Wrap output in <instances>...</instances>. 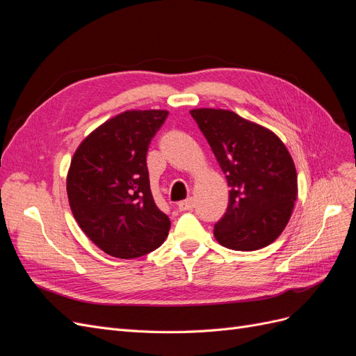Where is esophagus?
I'll list each match as a JSON object with an SVG mask.
<instances>
[{
    "mask_svg": "<svg viewBox=\"0 0 356 356\" xmlns=\"http://www.w3.org/2000/svg\"><path fill=\"white\" fill-rule=\"evenodd\" d=\"M193 208H195V199L193 197H188L186 200H182L178 203V209L181 212H186V211H191Z\"/></svg>",
    "mask_w": 356,
    "mask_h": 356,
    "instance_id": "34e87169",
    "label": "esophagus"
}]
</instances>
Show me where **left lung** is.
Segmentation results:
<instances>
[{
  "label": "left lung",
  "instance_id": "obj_1",
  "mask_svg": "<svg viewBox=\"0 0 356 356\" xmlns=\"http://www.w3.org/2000/svg\"><path fill=\"white\" fill-rule=\"evenodd\" d=\"M230 187L229 207L213 225L220 245L255 251L277 239L293 213L297 172L272 131L227 110H191Z\"/></svg>",
  "mask_w": 356,
  "mask_h": 356
}]
</instances>
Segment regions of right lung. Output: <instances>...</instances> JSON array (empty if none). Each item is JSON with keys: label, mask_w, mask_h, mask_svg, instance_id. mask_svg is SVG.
<instances>
[{"label": "right lung", "mask_w": 356, "mask_h": 356, "mask_svg": "<svg viewBox=\"0 0 356 356\" xmlns=\"http://www.w3.org/2000/svg\"><path fill=\"white\" fill-rule=\"evenodd\" d=\"M168 111H124L84 139L74 153L67 193L88 238L117 258H136L165 242L170 229L149 190L147 152Z\"/></svg>", "instance_id": "1"}]
</instances>
